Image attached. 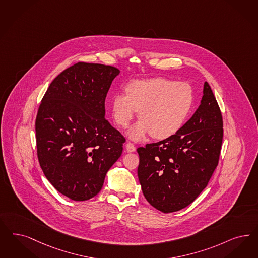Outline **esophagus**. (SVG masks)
Returning a JSON list of instances; mask_svg holds the SVG:
<instances>
[{"label":"esophagus","mask_w":258,"mask_h":258,"mask_svg":"<svg viewBox=\"0 0 258 258\" xmlns=\"http://www.w3.org/2000/svg\"><path fill=\"white\" fill-rule=\"evenodd\" d=\"M125 149H126V151L127 152H134L136 150V148H135V146H134L133 143L127 142L126 143V145H125Z\"/></svg>","instance_id":"1"}]
</instances>
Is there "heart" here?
Returning <instances> with one entry per match:
<instances>
[{"mask_svg": "<svg viewBox=\"0 0 258 258\" xmlns=\"http://www.w3.org/2000/svg\"><path fill=\"white\" fill-rule=\"evenodd\" d=\"M194 102L190 86L163 77L131 82L125 94L112 98V114L116 124L125 128L137 111L141 119L127 133L134 140L151 134L155 139H167L184 124Z\"/></svg>", "mask_w": 258, "mask_h": 258, "instance_id": "obj_1", "label": "heart"}]
</instances>
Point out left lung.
I'll return each mask as SVG.
<instances>
[{
  "mask_svg": "<svg viewBox=\"0 0 258 258\" xmlns=\"http://www.w3.org/2000/svg\"><path fill=\"white\" fill-rule=\"evenodd\" d=\"M222 140V114L205 82L200 106L176 134L137 149V173L147 201L165 213L191 204L218 165Z\"/></svg>",
  "mask_w": 258,
  "mask_h": 258,
  "instance_id": "left-lung-1",
  "label": "left lung"
}]
</instances>
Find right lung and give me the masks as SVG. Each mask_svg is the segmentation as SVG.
<instances>
[{
    "mask_svg": "<svg viewBox=\"0 0 258 258\" xmlns=\"http://www.w3.org/2000/svg\"><path fill=\"white\" fill-rule=\"evenodd\" d=\"M120 71L79 62L46 90L36 117L40 166L60 194L74 201L97 196L123 151L124 136L106 120L105 101Z\"/></svg>",
    "mask_w": 258,
    "mask_h": 258,
    "instance_id": "obj_1",
    "label": "right lung"
}]
</instances>
